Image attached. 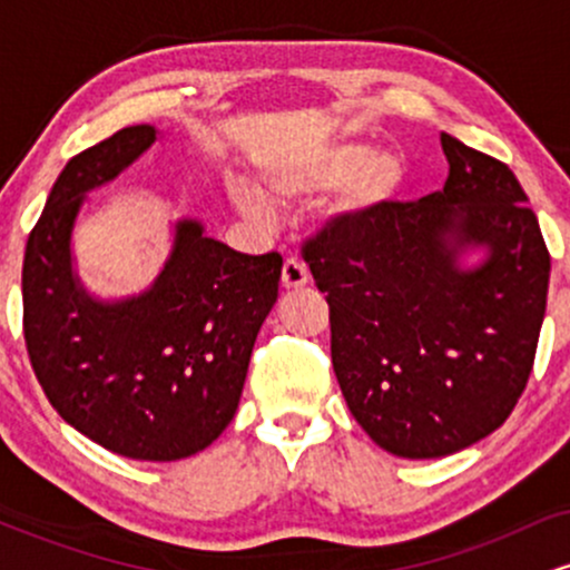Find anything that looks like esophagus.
<instances>
[{"label":"esophagus","mask_w":570,"mask_h":570,"mask_svg":"<svg viewBox=\"0 0 570 570\" xmlns=\"http://www.w3.org/2000/svg\"><path fill=\"white\" fill-rule=\"evenodd\" d=\"M307 267L303 259L297 257H289L284 263V271H281V284L286 286V289H297V286H305L307 284Z\"/></svg>","instance_id":"obj_1"}]
</instances>
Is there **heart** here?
Returning <instances> with one entry per match:
<instances>
[{"label": "heart", "instance_id": "heart-1", "mask_svg": "<svg viewBox=\"0 0 570 570\" xmlns=\"http://www.w3.org/2000/svg\"><path fill=\"white\" fill-rule=\"evenodd\" d=\"M404 181V160L394 153L367 155L362 147L330 149L303 171L281 174L267 179V195L276 203H292L303 195L322 193L343 185L337 198V214L343 219L372 217L399 193ZM235 203L252 217L263 219L267 214L265 203L248 187L233 189Z\"/></svg>", "mask_w": 570, "mask_h": 570}]
</instances>
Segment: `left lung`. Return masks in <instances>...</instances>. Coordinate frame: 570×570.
I'll list each match as a JSON object with an SVG mask.
<instances>
[{"mask_svg":"<svg viewBox=\"0 0 570 570\" xmlns=\"http://www.w3.org/2000/svg\"><path fill=\"white\" fill-rule=\"evenodd\" d=\"M442 193L335 219L303 244L326 294L332 367L370 440L442 458L503 426L531 377L549 252L507 163L442 134ZM489 259L458 272L456 254Z\"/></svg>","mask_w":570,"mask_h":570,"instance_id":"left-lung-1","label":"left lung"}]
</instances>
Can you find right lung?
Returning <instances> with one entry per match:
<instances>
[{"label": "right lung", "instance_id": "obj_1", "mask_svg": "<svg viewBox=\"0 0 570 570\" xmlns=\"http://www.w3.org/2000/svg\"><path fill=\"white\" fill-rule=\"evenodd\" d=\"M153 141V126L122 128L58 174L26 240L23 340L45 396L69 426L117 455L179 461L233 421L284 259L233 252L198 222H179L153 289L115 305L90 299L69 257L82 195Z\"/></svg>", "mask_w": 570, "mask_h": 570}]
</instances>
